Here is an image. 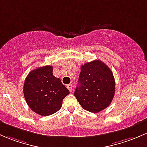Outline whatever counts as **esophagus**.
Wrapping results in <instances>:
<instances>
[{"label":"esophagus","instance_id":"1","mask_svg":"<svg viewBox=\"0 0 147 147\" xmlns=\"http://www.w3.org/2000/svg\"><path fill=\"white\" fill-rule=\"evenodd\" d=\"M66 88H67L68 89H69V90L70 92H71L72 90H73V86H72V84H69L66 86Z\"/></svg>","mask_w":147,"mask_h":147}]
</instances>
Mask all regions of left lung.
<instances>
[{"mask_svg":"<svg viewBox=\"0 0 147 147\" xmlns=\"http://www.w3.org/2000/svg\"><path fill=\"white\" fill-rule=\"evenodd\" d=\"M79 85L74 96L84 110L97 113L109 106L115 91V82L110 68L99 59L81 67Z\"/></svg>","mask_w":147,"mask_h":147,"instance_id":"1","label":"left lung"}]
</instances>
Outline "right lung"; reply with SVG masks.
Returning <instances> with one entry per match:
<instances>
[{
  "instance_id": "obj_1",
  "label": "right lung",
  "mask_w": 147,
  "mask_h": 147,
  "mask_svg": "<svg viewBox=\"0 0 147 147\" xmlns=\"http://www.w3.org/2000/svg\"><path fill=\"white\" fill-rule=\"evenodd\" d=\"M52 71L51 66L37 68L29 73L24 84V96L28 106L42 116L57 113L61 109L63 98L69 94Z\"/></svg>"
}]
</instances>
